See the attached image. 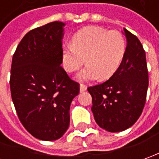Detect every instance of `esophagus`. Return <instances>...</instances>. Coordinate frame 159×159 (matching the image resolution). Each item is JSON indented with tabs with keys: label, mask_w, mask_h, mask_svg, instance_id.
<instances>
[{
	"label": "esophagus",
	"mask_w": 159,
	"mask_h": 159,
	"mask_svg": "<svg viewBox=\"0 0 159 159\" xmlns=\"http://www.w3.org/2000/svg\"><path fill=\"white\" fill-rule=\"evenodd\" d=\"M86 89H87L86 85H84V84H80V92H84Z\"/></svg>",
	"instance_id": "obj_1"
}]
</instances>
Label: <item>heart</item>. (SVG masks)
<instances>
[{
  "instance_id": "1",
  "label": "heart",
  "mask_w": 159,
  "mask_h": 159,
  "mask_svg": "<svg viewBox=\"0 0 159 159\" xmlns=\"http://www.w3.org/2000/svg\"><path fill=\"white\" fill-rule=\"evenodd\" d=\"M125 52V42L118 31H107L97 27L80 30L72 39V47L62 51V62L70 73L77 70L84 63L87 66L77 75L81 81L99 77L106 79L115 73Z\"/></svg>"
}]
</instances>
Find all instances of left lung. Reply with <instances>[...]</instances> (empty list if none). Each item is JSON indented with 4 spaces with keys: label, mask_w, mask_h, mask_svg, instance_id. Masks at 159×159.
I'll use <instances>...</instances> for the list:
<instances>
[{
    "label": "left lung",
    "mask_w": 159,
    "mask_h": 159,
    "mask_svg": "<svg viewBox=\"0 0 159 159\" xmlns=\"http://www.w3.org/2000/svg\"><path fill=\"white\" fill-rule=\"evenodd\" d=\"M127 46L121 64L111 78L89 87L94 118L101 128L119 132L141 116L146 101L149 77L145 51L139 38L124 29Z\"/></svg>",
    "instance_id": "left-lung-1"
}]
</instances>
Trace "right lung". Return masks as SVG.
<instances>
[{
  "mask_svg": "<svg viewBox=\"0 0 159 159\" xmlns=\"http://www.w3.org/2000/svg\"><path fill=\"white\" fill-rule=\"evenodd\" d=\"M64 23L53 21L30 30L12 59L10 90L20 123L33 137L53 141L70 125V108L79 84L61 66Z\"/></svg>",
  "mask_w": 159,
  "mask_h": 159,
  "instance_id": "obj_1",
  "label": "right lung"
}]
</instances>
